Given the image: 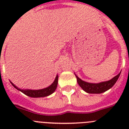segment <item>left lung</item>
Returning <instances> with one entry per match:
<instances>
[{"mask_svg":"<svg viewBox=\"0 0 129 129\" xmlns=\"http://www.w3.org/2000/svg\"><path fill=\"white\" fill-rule=\"evenodd\" d=\"M120 74L121 72L117 76L114 77L110 80L107 81L100 82L98 83H88V82L84 81L82 79H81L76 74H75V76L77 78V83L83 90L88 93V94H101V93L106 92L107 90L111 88L114 85V84L119 78Z\"/></svg>","mask_w":129,"mask_h":129,"instance_id":"obj_1","label":"left lung"}]
</instances>
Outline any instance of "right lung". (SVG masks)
<instances>
[{"label": "right lung", "mask_w": 129, "mask_h": 129, "mask_svg": "<svg viewBox=\"0 0 129 129\" xmlns=\"http://www.w3.org/2000/svg\"><path fill=\"white\" fill-rule=\"evenodd\" d=\"M10 83H11V85L15 88L16 89H17L18 90L20 91L23 94H24L26 95H28V96L31 97V98H44V97L48 96V95L53 94V92H55V90H56L58 84V75L56 76L54 81L52 83V85H50L49 86H48V87L45 88H43V89H21V88H18L17 86H16L12 82L10 81Z\"/></svg>", "instance_id": "obj_1"}]
</instances>
